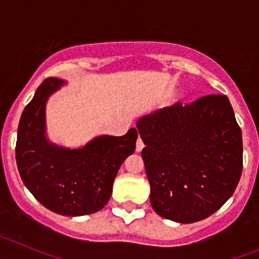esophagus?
I'll return each mask as SVG.
<instances>
[{"label": "esophagus", "mask_w": 259, "mask_h": 259, "mask_svg": "<svg viewBox=\"0 0 259 259\" xmlns=\"http://www.w3.org/2000/svg\"><path fill=\"white\" fill-rule=\"evenodd\" d=\"M143 148H144V143L140 137H139V140H137V143H136V150L137 152H141V150H143Z\"/></svg>", "instance_id": "obj_1"}]
</instances>
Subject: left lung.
<instances>
[{"mask_svg":"<svg viewBox=\"0 0 259 259\" xmlns=\"http://www.w3.org/2000/svg\"><path fill=\"white\" fill-rule=\"evenodd\" d=\"M150 203L162 218L202 221L223 206L239 184L242 137L223 95L176 102L137 122Z\"/></svg>","mask_w":259,"mask_h":259,"instance_id":"1","label":"left lung"}]
</instances>
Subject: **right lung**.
Returning a JSON list of instances; mask_svg holds the SVG:
<instances>
[{
  "mask_svg": "<svg viewBox=\"0 0 259 259\" xmlns=\"http://www.w3.org/2000/svg\"><path fill=\"white\" fill-rule=\"evenodd\" d=\"M65 81L48 77L23 110L15 155L20 178L47 209L79 217L101 210L125 158L136 149L137 130L124 136H98L79 149H66L45 136V105Z\"/></svg>",
  "mask_w": 259,
  "mask_h": 259,
  "instance_id": "add662e5",
  "label": "right lung"
}]
</instances>
